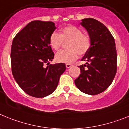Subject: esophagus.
Wrapping results in <instances>:
<instances>
[{"label":"esophagus","instance_id":"obj_1","mask_svg":"<svg viewBox=\"0 0 129 129\" xmlns=\"http://www.w3.org/2000/svg\"><path fill=\"white\" fill-rule=\"evenodd\" d=\"M66 68H70L71 66H72V65L69 64V63H66Z\"/></svg>","mask_w":129,"mask_h":129}]
</instances>
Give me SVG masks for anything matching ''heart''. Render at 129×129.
I'll list each match as a JSON object with an SVG mask.
<instances>
[{"instance_id": "1", "label": "heart", "mask_w": 129, "mask_h": 129, "mask_svg": "<svg viewBox=\"0 0 129 129\" xmlns=\"http://www.w3.org/2000/svg\"><path fill=\"white\" fill-rule=\"evenodd\" d=\"M67 42L68 49L63 50L56 54V60L58 62L71 63L76 60L80 54L88 52L91 46L89 35L82 32L76 26L68 25L60 29V34L52 32L49 37V44L53 49L58 51L63 42Z\"/></svg>"}]
</instances>
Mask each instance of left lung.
<instances>
[{
  "label": "left lung",
  "instance_id": "1",
  "mask_svg": "<svg viewBox=\"0 0 129 129\" xmlns=\"http://www.w3.org/2000/svg\"><path fill=\"white\" fill-rule=\"evenodd\" d=\"M80 24L88 31L91 46L82 58L86 64L79 66L80 74L75 83L83 93L95 95L106 90L116 75V43L108 29L97 20L86 18Z\"/></svg>",
  "mask_w": 129,
  "mask_h": 129
}]
</instances>
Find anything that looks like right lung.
<instances>
[{
    "label": "right lung",
    "mask_w": 129,
    "mask_h": 129,
    "mask_svg": "<svg viewBox=\"0 0 129 129\" xmlns=\"http://www.w3.org/2000/svg\"><path fill=\"white\" fill-rule=\"evenodd\" d=\"M56 28L51 21H33L12 41V75L20 88L32 97L42 98L52 93L66 69L63 63L43 66L54 58L49 37Z\"/></svg>",
    "instance_id": "obj_1"
}]
</instances>
